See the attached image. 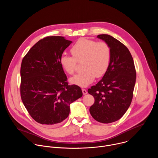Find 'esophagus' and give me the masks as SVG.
I'll use <instances>...</instances> for the list:
<instances>
[{
  "mask_svg": "<svg viewBox=\"0 0 158 158\" xmlns=\"http://www.w3.org/2000/svg\"><path fill=\"white\" fill-rule=\"evenodd\" d=\"M82 93H83L84 95H85V94H87V91H86V89H82Z\"/></svg>",
  "mask_w": 158,
  "mask_h": 158,
  "instance_id": "1",
  "label": "esophagus"
}]
</instances>
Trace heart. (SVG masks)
Masks as SVG:
<instances>
[{
	"label": "heart",
	"instance_id": "obj_1",
	"mask_svg": "<svg viewBox=\"0 0 158 158\" xmlns=\"http://www.w3.org/2000/svg\"><path fill=\"white\" fill-rule=\"evenodd\" d=\"M73 56L62 55L60 64L69 74H74L77 62L82 60L83 71L70 79V82L80 87L91 84L96 77H101L107 72L111 60V49L105 42H97L87 38H81L71 49Z\"/></svg>",
	"mask_w": 158,
	"mask_h": 158
}]
</instances>
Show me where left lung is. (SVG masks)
Returning a JSON list of instances; mask_svg holds the SVG:
<instances>
[{"mask_svg":"<svg viewBox=\"0 0 158 158\" xmlns=\"http://www.w3.org/2000/svg\"><path fill=\"white\" fill-rule=\"evenodd\" d=\"M98 38L109 44L111 60L102 79L88 89L95 99L89 112L97 121L107 124L121 119L128 109L136 73L132 57L123 43L107 34L98 35Z\"/></svg>","mask_w":158,"mask_h":158,"instance_id":"left-lung-1","label":"left lung"}]
</instances>
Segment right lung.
Segmentation results:
<instances>
[{
  "instance_id": "add662e5",
  "label": "right lung",
  "mask_w": 158,
  "mask_h": 158,
  "mask_svg": "<svg viewBox=\"0 0 158 158\" xmlns=\"http://www.w3.org/2000/svg\"><path fill=\"white\" fill-rule=\"evenodd\" d=\"M72 43L61 36L38 41L22 59L20 96L31 116L45 125L60 123L68 117L70 105L82 96L80 87L68 85L60 64Z\"/></svg>"
}]
</instances>
